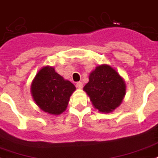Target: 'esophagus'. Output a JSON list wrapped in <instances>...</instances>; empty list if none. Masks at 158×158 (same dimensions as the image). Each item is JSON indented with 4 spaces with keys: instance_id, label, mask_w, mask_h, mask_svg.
Returning <instances> with one entry per match:
<instances>
[{
    "instance_id": "1",
    "label": "esophagus",
    "mask_w": 158,
    "mask_h": 158,
    "mask_svg": "<svg viewBox=\"0 0 158 158\" xmlns=\"http://www.w3.org/2000/svg\"><path fill=\"white\" fill-rule=\"evenodd\" d=\"M76 86H77V88L81 89H82V87H83V84H82V82H77Z\"/></svg>"
}]
</instances>
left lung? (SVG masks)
<instances>
[{
    "label": "left lung",
    "mask_w": 158,
    "mask_h": 158,
    "mask_svg": "<svg viewBox=\"0 0 158 158\" xmlns=\"http://www.w3.org/2000/svg\"><path fill=\"white\" fill-rule=\"evenodd\" d=\"M83 90L100 113L110 114L119 107L126 94L125 79L111 65L97 66L89 76Z\"/></svg>",
    "instance_id": "left-lung-1"
}]
</instances>
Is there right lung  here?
<instances>
[{
	"mask_svg": "<svg viewBox=\"0 0 158 158\" xmlns=\"http://www.w3.org/2000/svg\"><path fill=\"white\" fill-rule=\"evenodd\" d=\"M31 94L36 105L44 113L60 115L67 109L76 87L55 71L54 67L44 66L31 84Z\"/></svg>",
	"mask_w": 158,
	"mask_h": 158,
	"instance_id": "obj_1",
	"label": "right lung"
}]
</instances>
